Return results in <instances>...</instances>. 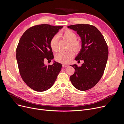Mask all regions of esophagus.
I'll list each match as a JSON object with an SVG mask.
<instances>
[{
	"instance_id": "1",
	"label": "esophagus",
	"mask_w": 124,
	"mask_h": 124,
	"mask_svg": "<svg viewBox=\"0 0 124 124\" xmlns=\"http://www.w3.org/2000/svg\"><path fill=\"white\" fill-rule=\"evenodd\" d=\"M62 66H63V67H64V68L67 67L68 66V64H62Z\"/></svg>"
}]
</instances>
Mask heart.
<instances>
[{
    "label": "heart",
    "instance_id": "b5f03b06",
    "mask_svg": "<svg viewBox=\"0 0 124 124\" xmlns=\"http://www.w3.org/2000/svg\"><path fill=\"white\" fill-rule=\"evenodd\" d=\"M59 37H62L70 42V46L76 51H79L81 48V43L76 40L77 35L72 30L67 29L60 31L58 35H55L51 39L50 42V46L53 51L58 50V42ZM74 52L72 49L66 51H60L55 55V60L60 63H67L74 56Z\"/></svg>",
    "mask_w": 124,
    "mask_h": 124
}]
</instances>
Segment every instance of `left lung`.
Here are the masks:
<instances>
[{
	"mask_svg": "<svg viewBox=\"0 0 124 124\" xmlns=\"http://www.w3.org/2000/svg\"><path fill=\"white\" fill-rule=\"evenodd\" d=\"M67 28L77 32L81 40V48L75 60L84 63L81 66L71 65L75 72L70 80L77 89L85 91L94 86L101 78L108 58V45L100 31L94 26L78 24Z\"/></svg>",
	"mask_w": 124,
	"mask_h": 124,
	"instance_id": "obj_1",
	"label": "left lung"
}]
</instances>
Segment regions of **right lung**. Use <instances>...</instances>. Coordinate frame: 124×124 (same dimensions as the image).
<instances>
[{
  "label": "right lung",
  "instance_id": "right-lung-1",
  "mask_svg": "<svg viewBox=\"0 0 124 124\" xmlns=\"http://www.w3.org/2000/svg\"><path fill=\"white\" fill-rule=\"evenodd\" d=\"M63 26L42 24L26 31L19 41L16 58L19 73L23 81L37 92H44L51 88L60 72L62 64L54 61L46 65L45 59H53L50 42Z\"/></svg>",
  "mask_w": 124,
  "mask_h": 124
}]
</instances>
